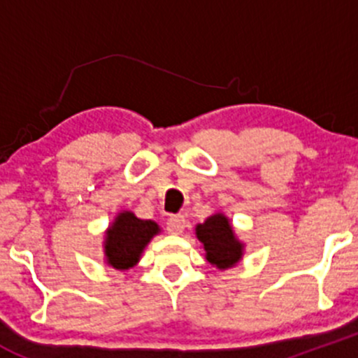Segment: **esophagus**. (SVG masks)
I'll list each match as a JSON object with an SVG mask.
<instances>
[{
  "label": "esophagus",
  "instance_id": "1",
  "mask_svg": "<svg viewBox=\"0 0 358 358\" xmlns=\"http://www.w3.org/2000/svg\"><path fill=\"white\" fill-rule=\"evenodd\" d=\"M183 229H185V218H183L182 215H171L166 220V230H168L169 234L178 236V234L183 232Z\"/></svg>",
  "mask_w": 358,
  "mask_h": 358
}]
</instances>
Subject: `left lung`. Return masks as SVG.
<instances>
[{"instance_id":"obj_1","label":"left lung","mask_w":358,"mask_h":358,"mask_svg":"<svg viewBox=\"0 0 358 358\" xmlns=\"http://www.w3.org/2000/svg\"><path fill=\"white\" fill-rule=\"evenodd\" d=\"M197 237L206 249V259L218 268L236 265L243 256V244L236 239L229 220L223 215H213L197 225Z\"/></svg>"}]
</instances>
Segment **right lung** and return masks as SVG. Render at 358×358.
Wrapping results in <instances>:
<instances>
[{
    "label": "right lung",
    "instance_id": "1",
    "mask_svg": "<svg viewBox=\"0 0 358 358\" xmlns=\"http://www.w3.org/2000/svg\"><path fill=\"white\" fill-rule=\"evenodd\" d=\"M157 232V223L136 218L129 211L121 213L107 232V262L117 270H128L138 262L140 252Z\"/></svg>",
    "mask_w": 358,
    "mask_h": 358
}]
</instances>
